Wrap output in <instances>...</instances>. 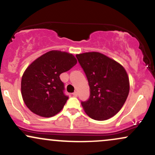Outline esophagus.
<instances>
[{"label":"esophagus","mask_w":155,"mask_h":155,"mask_svg":"<svg viewBox=\"0 0 155 155\" xmlns=\"http://www.w3.org/2000/svg\"><path fill=\"white\" fill-rule=\"evenodd\" d=\"M73 96H75V97H76L78 96V92L77 91H75L74 93H73Z\"/></svg>","instance_id":"34e87169"}]
</instances>
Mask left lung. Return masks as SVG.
Instances as JSON below:
<instances>
[{"mask_svg":"<svg viewBox=\"0 0 155 155\" xmlns=\"http://www.w3.org/2000/svg\"><path fill=\"white\" fill-rule=\"evenodd\" d=\"M85 73L91 94L81 101L87 115L96 120L112 118L120 111L130 92V81L124 68L98 52L76 56Z\"/></svg>","mask_w":155,"mask_h":155,"instance_id":"8db88e82","label":"left lung"}]
</instances>
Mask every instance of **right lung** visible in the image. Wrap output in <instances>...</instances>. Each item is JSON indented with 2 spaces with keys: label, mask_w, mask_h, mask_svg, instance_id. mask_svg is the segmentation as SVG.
<instances>
[{
  "label": "right lung",
  "mask_w": 155,
  "mask_h": 155,
  "mask_svg": "<svg viewBox=\"0 0 155 155\" xmlns=\"http://www.w3.org/2000/svg\"><path fill=\"white\" fill-rule=\"evenodd\" d=\"M76 63L73 54L59 51H51L34 61L21 80V94L27 107L45 118L59 113L68 99L59 76Z\"/></svg>",
  "instance_id": "right-lung-1"
}]
</instances>
